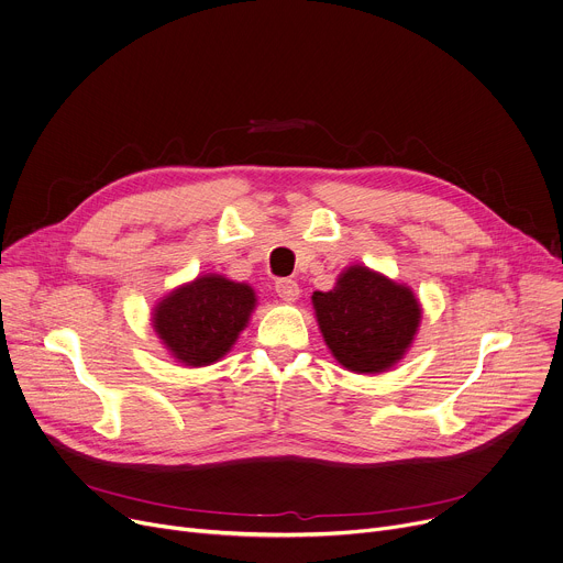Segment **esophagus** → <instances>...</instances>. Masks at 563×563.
Listing matches in <instances>:
<instances>
[{
	"mask_svg": "<svg viewBox=\"0 0 563 563\" xmlns=\"http://www.w3.org/2000/svg\"><path fill=\"white\" fill-rule=\"evenodd\" d=\"M276 294H278L285 302H294V300L298 298L300 289H298V283H296V280H291V278H280V280L276 283Z\"/></svg>",
	"mask_w": 563,
	"mask_h": 563,
	"instance_id": "1",
	"label": "esophagus"
}]
</instances>
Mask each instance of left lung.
I'll return each mask as SVG.
<instances>
[{
  "label": "left lung",
  "instance_id": "8db88e82",
  "mask_svg": "<svg viewBox=\"0 0 563 563\" xmlns=\"http://www.w3.org/2000/svg\"><path fill=\"white\" fill-rule=\"evenodd\" d=\"M319 330L334 360L350 373L390 371L413 345L422 305L413 289L371 267H345L330 291H314Z\"/></svg>",
  "mask_w": 563,
  "mask_h": 563
}]
</instances>
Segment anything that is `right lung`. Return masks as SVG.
<instances>
[{
	"instance_id": "right-lung-1",
	"label": "right lung",
	"mask_w": 563,
	"mask_h": 563,
	"mask_svg": "<svg viewBox=\"0 0 563 563\" xmlns=\"http://www.w3.org/2000/svg\"><path fill=\"white\" fill-rule=\"evenodd\" d=\"M255 305L258 298L251 285L222 274H201L155 305L152 328L181 366H211L235 345Z\"/></svg>"
}]
</instances>
